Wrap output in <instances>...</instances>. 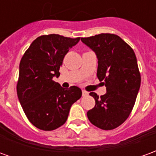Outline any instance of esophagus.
<instances>
[{"label": "esophagus", "mask_w": 156, "mask_h": 156, "mask_svg": "<svg viewBox=\"0 0 156 156\" xmlns=\"http://www.w3.org/2000/svg\"><path fill=\"white\" fill-rule=\"evenodd\" d=\"M82 93H83V96H87V95H88V92L85 91V90H83V91H82Z\"/></svg>", "instance_id": "esophagus-1"}]
</instances>
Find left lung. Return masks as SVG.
<instances>
[{
  "label": "left lung",
  "instance_id": "left-lung-1",
  "mask_svg": "<svg viewBox=\"0 0 156 156\" xmlns=\"http://www.w3.org/2000/svg\"><path fill=\"white\" fill-rule=\"evenodd\" d=\"M81 41L94 51L98 58L97 77L106 87L98 97L91 92L95 106L87 113L96 127L114 129L127 119L140 87V73L134 50L119 36L101 33Z\"/></svg>",
  "mask_w": 156,
  "mask_h": 156
}]
</instances>
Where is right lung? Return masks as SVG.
<instances>
[{
	"mask_svg": "<svg viewBox=\"0 0 156 156\" xmlns=\"http://www.w3.org/2000/svg\"><path fill=\"white\" fill-rule=\"evenodd\" d=\"M80 37L41 36L30 45L19 65L17 96L29 121L42 130H53L67 121L70 108L81 98L77 86L64 88L52 80L69 49Z\"/></svg>",
	"mask_w": 156,
	"mask_h": 156,
	"instance_id": "obj_1",
	"label": "right lung"
}]
</instances>
